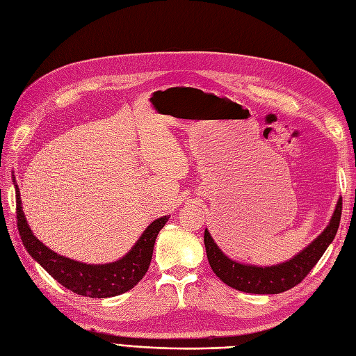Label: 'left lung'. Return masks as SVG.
Segmentation results:
<instances>
[{
  "label": "left lung",
  "mask_w": 356,
  "mask_h": 356,
  "mask_svg": "<svg viewBox=\"0 0 356 356\" xmlns=\"http://www.w3.org/2000/svg\"><path fill=\"white\" fill-rule=\"evenodd\" d=\"M341 217V197H339L332 217L318 238L310 242L291 260L275 266H254L234 261L225 255L204 229V248L212 272L224 284L250 294H279L300 284L319 261L330 243L336 238Z\"/></svg>",
  "instance_id": "left-lung-1"
}]
</instances>
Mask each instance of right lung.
<instances>
[{
    "mask_svg": "<svg viewBox=\"0 0 356 356\" xmlns=\"http://www.w3.org/2000/svg\"><path fill=\"white\" fill-rule=\"evenodd\" d=\"M13 184L16 190V213L20 239L29 255L60 285L79 296L106 298L126 293L144 277L152 263L157 234L163 229L170 215L160 217L149 224L141 238L131 248V251L120 260L106 264H88L51 251L37 239L25 218L16 179H13Z\"/></svg>",
    "mask_w": 356,
    "mask_h": 356,
    "instance_id": "obj_1",
    "label": "right lung"
}]
</instances>
